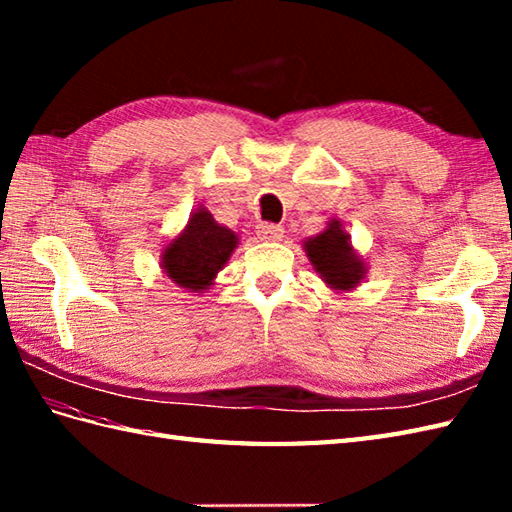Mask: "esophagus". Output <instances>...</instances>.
I'll list each match as a JSON object with an SVG mask.
<instances>
[{
  "label": "esophagus",
  "instance_id": "obj_1",
  "mask_svg": "<svg viewBox=\"0 0 512 512\" xmlns=\"http://www.w3.org/2000/svg\"><path fill=\"white\" fill-rule=\"evenodd\" d=\"M257 235L262 242H279L284 237V228L279 224H270V222H262L257 226Z\"/></svg>",
  "mask_w": 512,
  "mask_h": 512
}]
</instances>
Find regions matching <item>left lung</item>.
<instances>
[{
  "mask_svg": "<svg viewBox=\"0 0 512 512\" xmlns=\"http://www.w3.org/2000/svg\"><path fill=\"white\" fill-rule=\"evenodd\" d=\"M303 253L310 259L314 273L334 292H350L367 277V262L352 246V235L345 233L343 222L332 220L321 233L301 242Z\"/></svg>",
  "mask_w": 512,
  "mask_h": 512,
  "instance_id": "left-lung-1",
  "label": "left lung"
}]
</instances>
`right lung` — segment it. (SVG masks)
<instances>
[{"label": "right lung", "instance_id": "right-lung-1", "mask_svg": "<svg viewBox=\"0 0 512 512\" xmlns=\"http://www.w3.org/2000/svg\"><path fill=\"white\" fill-rule=\"evenodd\" d=\"M237 244V233L217 224L211 211L200 204L189 215L187 226L162 246L160 268L171 284L202 295L215 284L217 273L228 264Z\"/></svg>", "mask_w": 512, "mask_h": 512}]
</instances>
